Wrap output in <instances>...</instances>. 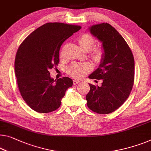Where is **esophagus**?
Returning a JSON list of instances; mask_svg holds the SVG:
<instances>
[{
    "label": "esophagus",
    "mask_w": 151,
    "mask_h": 151,
    "mask_svg": "<svg viewBox=\"0 0 151 151\" xmlns=\"http://www.w3.org/2000/svg\"><path fill=\"white\" fill-rule=\"evenodd\" d=\"M81 81L79 80V79H74L73 80V83H74V85H77L79 83H81Z\"/></svg>",
    "instance_id": "34e87169"
}]
</instances>
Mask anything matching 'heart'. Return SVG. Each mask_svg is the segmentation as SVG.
<instances>
[{"label":"heart","instance_id":"heart-1","mask_svg":"<svg viewBox=\"0 0 151 151\" xmlns=\"http://www.w3.org/2000/svg\"><path fill=\"white\" fill-rule=\"evenodd\" d=\"M78 43L80 47L85 51H89L95 43L94 38L89 34H83L78 39ZM103 56L102 49H96L93 51V57L96 60H100ZM60 57H64V52L62 51ZM91 66L89 63H73L68 68V73L70 76L75 78H81L91 70Z\"/></svg>","mask_w":151,"mask_h":151}]
</instances>
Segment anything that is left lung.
I'll use <instances>...</instances> for the list:
<instances>
[{
	"mask_svg": "<svg viewBox=\"0 0 151 151\" xmlns=\"http://www.w3.org/2000/svg\"><path fill=\"white\" fill-rule=\"evenodd\" d=\"M90 33L102 42L103 56L98 68L89 76L102 79V86L89 84L86 96L89 109L98 114L116 111L129 97L134 81V60L122 36L107 23L93 25Z\"/></svg>",
	"mask_w": 151,
	"mask_h": 151,
	"instance_id": "obj_1",
	"label": "left lung"
}]
</instances>
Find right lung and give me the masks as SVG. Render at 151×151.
I'll use <instances>...</instances> for the list:
<instances>
[{
	"mask_svg": "<svg viewBox=\"0 0 151 151\" xmlns=\"http://www.w3.org/2000/svg\"><path fill=\"white\" fill-rule=\"evenodd\" d=\"M80 29L79 26L47 23L20 45L15 60L18 88L26 104L35 111L47 113L57 110L66 90L73 86L71 78L54 80L49 70L58 66L63 42Z\"/></svg>",
	"mask_w": 151,
	"mask_h": 151,
	"instance_id": "add662e5",
	"label": "right lung"
}]
</instances>
